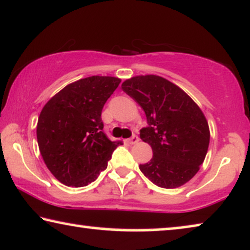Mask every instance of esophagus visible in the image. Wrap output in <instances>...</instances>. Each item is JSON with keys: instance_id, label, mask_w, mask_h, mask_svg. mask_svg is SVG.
I'll return each instance as SVG.
<instances>
[{"instance_id": "obj_1", "label": "esophagus", "mask_w": 250, "mask_h": 250, "mask_svg": "<svg viewBox=\"0 0 250 250\" xmlns=\"http://www.w3.org/2000/svg\"><path fill=\"white\" fill-rule=\"evenodd\" d=\"M126 141H127V142L129 143V145H134V143H136V142L139 141V136L135 135V134H133V135L131 136V138L126 140Z\"/></svg>"}]
</instances>
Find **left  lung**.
I'll return each mask as SVG.
<instances>
[{
	"label": "left lung",
	"mask_w": 250,
	"mask_h": 250,
	"mask_svg": "<svg viewBox=\"0 0 250 250\" xmlns=\"http://www.w3.org/2000/svg\"><path fill=\"white\" fill-rule=\"evenodd\" d=\"M122 88L146 116L148 126L140 131V138L151 146L153 155L140 170L160 188L183 186L199 170L209 146L203 111L183 90L156 75L135 76Z\"/></svg>",
	"instance_id": "left-lung-1"
}]
</instances>
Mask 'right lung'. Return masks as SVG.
<instances>
[{
	"label": "right lung",
	"instance_id": "obj_1",
	"mask_svg": "<svg viewBox=\"0 0 250 250\" xmlns=\"http://www.w3.org/2000/svg\"><path fill=\"white\" fill-rule=\"evenodd\" d=\"M121 80L91 76L74 82L51 98L37 122V143L57 180L81 188L97 180L122 145L104 133L102 108Z\"/></svg>",
	"mask_w": 250,
	"mask_h": 250
}]
</instances>
